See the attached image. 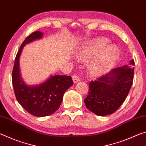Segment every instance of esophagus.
I'll return each mask as SVG.
<instances>
[{
  "instance_id": "esophagus-1",
  "label": "esophagus",
  "mask_w": 146,
  "mask_h": 146,
  "mask_svg": "<svg viewBox=\"0 0 146 146\" xmlns=\"http://www.w3.org/2000/svg\"><path fill=\"white\" fill-rule=\"evenodd\" d=\"M72 79H73L74 83H76V82H79V81L80 80V78H79L78 76H77L76 75H73L72 76Z\"/></svg>"
}]
</instances>
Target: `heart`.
Returning <instances> with one entry per match:
<instances>
[{"mask_svg":"<svg viewBox=\"0 0 146 146\" xmlns=\"http://www.w3.org/2000/svg\"><path fill=\"white\" fill-rule=\"evenodd\" d=\"M107 38L100 37L91 40L78 52L80 58L96 56L90 64V71L94 75L100 76L110 71L117 64L120 57V51L117 46H108Z\"/></svg>","mask_w":146,"mask_h":146,"instance_id":"b5f03b06","label":"heart"}]
</instances>
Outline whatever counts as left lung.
Listing matches in <instances>:
<instances>
[{
	"instance_id": "1",
	"label": "left lung",
	"mask_w": 146,
	"mask_h": 146,
	"mask_svg": "<svg viewBox=\"0 0 146 146\" xmlns=\"http://www.w3.org/2000/svg\"><path fill=\"white\" fill-rule=\"evenodd\" d=\"M135 62L117 68L108 74L91 81L84 103L90 111L98 116L115 112L124 102L133 82Z\"/></svg>"
}]
</instances>
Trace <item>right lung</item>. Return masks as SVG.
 <instances>
[{
    "label": "right lung",
    "mask_w": 146,
    "mask_h": 146,
    "mask_svg": "<svg viewBox=\"0 0 146 146\" xmlns=\"http://www.w3.org/2000/svg\"><path fill=\"white\" fill-rule=\"evenodd\" d=\"M44 33L35 31L21 44L15 60L12 82L16 98L24 110L35 117L49 116L60 108L66 91L73 84L70 76L51 75L44 82L36 85H28L22 78L19 60L24 47L43 37Z\"/></svg>",
    "instance_id": "right-lung-1"
}]
</instances>
